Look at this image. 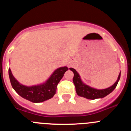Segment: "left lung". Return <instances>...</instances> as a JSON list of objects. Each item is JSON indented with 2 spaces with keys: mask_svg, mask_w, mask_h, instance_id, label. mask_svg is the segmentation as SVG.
Returning a JSON list of instances; mask_svg holds the SVG:
<instances>
[{
  "mask_svg": "<svg viewBox=\"0 0 131 131\" xmlns=\"http://www.w3.org/2000/svg\"><path fill=\"white\" fill-rule=\"evenodd\" d=\"M69 69L72 71L74 73L73 81L75 86L76 92H77V95L86 98L87 99H90V100H94L96 98H102L108 95L109 94H110L115 89L117 85L118 82L119 81L120 77H121V73H119L117 80L112 86L107 88V89L100 90V89L92 88L83 83V82L81 81V79L80 77L79 74L77 73L75 69L73 68H69Z\"/></svg>",
  "mask_w": 131,
  "mask_h": 131,
  "instance_id": "8db88e82",
  "label": "left lung"
}]
</instances>
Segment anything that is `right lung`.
I'll use <instances>...</instances> for the list:
<instances>
[{"label":"right lung","mask_w":131,"mask_h":131,"mask_svg":"<svg viewBox=\"0 0 131 131\" xmlns=\"http://www.w3.org/2000/svg\"><path fill=\"white\" fill-rule=\"evenodd\" d=\"M68 70V68L66 66L58 68L45 83L31 86H25L19 83L13 76L10 68L8 73L12 88L19 96L32 102L39 103L46 101L54 96L58 84Z\"/></svg>","instance_id":"1"}]
</instances>
